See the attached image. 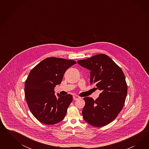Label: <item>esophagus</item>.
<instances>
[{
  "label": "esophagus",
  "mask_w": 149,
  "mask_h": 149,
  "mask_svg": "<svg viewBox=\"0 0 149 149\" xmlns=\"http://www.w3.org/2000/svg\"><path fill=\"white\" fill-rule=\"evenodd\" d=\"M80 98V97L79 95H74L73 96V99H74V100H77V99H79Z\"/></svg>",
  "instance_id": "obj_1"
}]
</instances>
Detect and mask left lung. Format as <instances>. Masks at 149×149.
<instances>
[{
	"label": "left lung",
	"instance_id": "1",
	"mask_svg": "<svg viewBox=\"0 0 149 149\" xmlns=\"http://www.w3.org/2000/svg\"><path fill=\"white\" fill-rule=\"evenodd\" d=\"M77 63L90 70V84L101 91L99 97L84 99V120L95 127L104 126L114 120L121 111L127 94L126 79L121 69L105 54L79 60Z\"/></svg>",
	"mask_w": 149,
	"mask_h": 149
}]
</instances>
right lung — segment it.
Returning <instances> with one entry per match:
<instances>
[{"label":"right lung","mask_w":149,"mask_h":149,"mask_svg":"<svg viewBox=\"0 0 149 149\" xmlns=\"http://www.w3.org/2000/svg\"><path fill=\"white\" fill-rule=\"evenodd\" d=\"M77 64L73 60L49 57L32 69L24 85L27 104L32 114L40 122L54 125L62 121L72 100L71 95L54 93L68 68Z\"/></svg>","instance_id":"1"}]
</instances>
